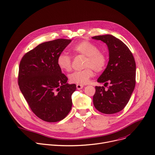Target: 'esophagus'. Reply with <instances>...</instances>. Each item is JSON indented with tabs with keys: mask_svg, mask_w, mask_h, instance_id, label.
I'll return each instance as SVG.
<instances>
[{
	"mask_svg": "<svg viewBox=\"0 0 155 155\" xmlns=\"http://www.w3.org/2000/svg\"><path fill=\"white\" fill-rule=\"evenodd\" d=\"M83 87H84V85H83V84H76V87H77L78 89H81L83 88Z\"/></svg>",
	"mask_w": 155,
	"mask_h": 155,
	"instance_id": "34e87169",
	"label": "esophagus"
}]
</instances>
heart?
<instances>
[{
    "instance_id": "b5f03b06",
    "label": "heart",
    "mask_w": 155,
    "mask_h": 155,
    "mask_svg": "<svg viewBox=\"0 0 155 155\" xmlns=\"http://www.w3.org/2000/svg\"><path fill=\"white\" fill-rule=\"evenodd\" d=\"M72 51L76 54H81L86 56L84 69L77 71L69 75L70 82L76 84H86L89 79L92 78L96 72H99L104 70L107 62L106 54L99 51L96 45L88 41H82L72 48ZM58 67L65 72H69L72 69V59L65 53H61L58 57Z\"/></svg>"
}]
</instances>
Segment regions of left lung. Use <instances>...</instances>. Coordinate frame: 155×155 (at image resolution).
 Here are the masks:
<instances>
[{"label":"left lung","mask_w":155,"mask_h":155,"mask_svg":"<svg viewBox=\"0 0 155 155\" xmlns=\"http://www.w3.org/2000/svg\"><path fill=\"white\" fill-rule=\"evenodd\" d=\"M92 38L106 43L110 54L107 66L97 79L98 83H104V86L95 87L94 106L104 114L118 113L128 104L135 87L134 58L128 46L111 35H97ZM108 84L110 86L107 87Z\"/></svg>","instance_id":"1"}]
</instances>
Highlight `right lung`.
<instances>
[{
    "label": "right lung",
    "mask_w": 155,
    "mask_h": 155,
    "mask_svg": "<svg viewBox=\"0 0 155 155\" xmlns=\"http://www.w3.org/2000/svg\"><path fill=\"white\" fill-rule=\"evenodd\" d=\"M58 39L38 45L25 53L20 62L18 84L31 111L42 120L61 121L72 107L76 84L58 67V56L71 42Z\"/></svg>",
    "instance_id": "right-lung-1"
}]
</instances>
